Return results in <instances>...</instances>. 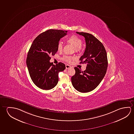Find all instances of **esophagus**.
Listing matches in <instances>:
<instances>
[{"label": "esophagus", "mask_w": 134, "mask_h": 134, "mask_svg": "<svg viewBox=\"0 0 134 134\" xmlns=\"http://www.w3.org/2000/svg\"><path fill=\"white\" fill-rule=\"evenodd\" d=\"M65 67H66V69H70V68H71V66L70 65H69V64H66V65H65Z\"/></svg>", "instance_id": "34e87169"}]
</instances>
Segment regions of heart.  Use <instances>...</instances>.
<instances>
[{"label":"heart","mask_w":134,"mask_h":134,"mask_svg":"<svg viewBox=\"0 0 134 134\" xmlns=\"http://www.w3.org/2000/svg\"><path fill=\"white\" fill-rule=\"evenodd\" d=\"M67 43L71 45L74 47L75 51L76 52H78L81 51L82 49V40L76 35L70 36L66 40ZM63 48V44L62 42H59L57 46V51L58 52H61ZM75 59V57L70 55H64L63 57V60L67 63H70L72 60Z\"/></svg>","instance_id":"1"}]
</instances>
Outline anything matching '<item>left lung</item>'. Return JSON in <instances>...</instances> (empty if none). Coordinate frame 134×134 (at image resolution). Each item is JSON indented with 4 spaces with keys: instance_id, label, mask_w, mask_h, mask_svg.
<instances>
[{
    "instance_id": "8db88e82",
    "label": "left lung",
    "mask_w": 134,
    "mask_h": 134,
    "mask_svg": "<svg viewBox=\"0 0 134 134\" xmlns=\"http://www.w3.org/2000/svg\"><path fill=\"white\" fill-rule=\"evenodd\" d=\"M76 33L85 38L86 48L79 60L80 64H86L83 71L75 67V74L71 77V83L79 92H90L96 88L105 77L108 68L107 54L103 44L89 33Z\"/></svg>"
}]
</instances>
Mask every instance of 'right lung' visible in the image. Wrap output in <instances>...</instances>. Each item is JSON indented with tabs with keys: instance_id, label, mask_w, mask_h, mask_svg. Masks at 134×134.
I'll list each match as a JSON object with an SVG mask.
<instances>
[{
	"instance_id": "add662e5",
	"label": "right lung",
	"mask_w": 134,
	"mask_h": 134,
	"mask_svg": "<svg viewBox=\"0 0 134 134\" xmlns=\"http://www.w3.org/2000/svg\"><path fill=\"white\" fill-rule=\"evenodd\" d=\"M67 31L49 29L37 36L31 45L26 63L29 73L34 83L42 90H51L58 82V73L65 69L62 63L54 65L51 57L57 52V46Z\"/></svg>"
}]
</instances>
